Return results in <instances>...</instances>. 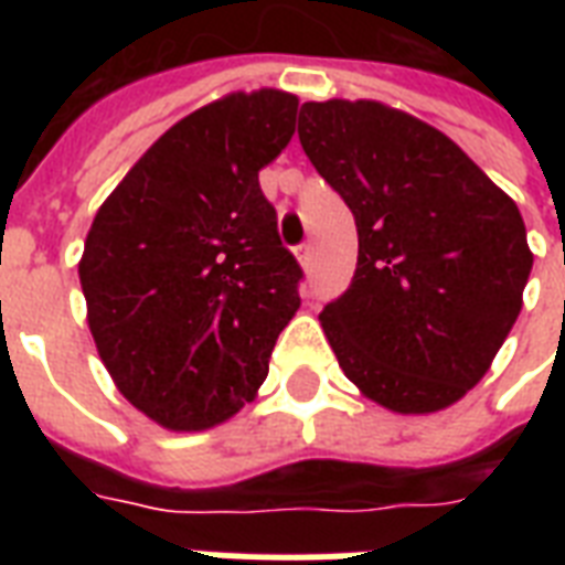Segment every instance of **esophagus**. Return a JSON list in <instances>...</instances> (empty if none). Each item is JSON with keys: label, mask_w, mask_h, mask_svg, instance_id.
<instances>
[{"label": "esophagus", "mask_w": 565, "mask_h": 565, "mask_svg": "<svg viewBox=\"0 0 565 565\" xmlns=\"http://www.w3.org/2000/svg\"><path fill=\"white\" fill-rule=\"evenodd\" d=\"M296 257H299L301 269L308 273L310 266H313V246H310V243H305V246H299V252H296Z\"/></svg>", "instance_id": "1"}]
</instances>
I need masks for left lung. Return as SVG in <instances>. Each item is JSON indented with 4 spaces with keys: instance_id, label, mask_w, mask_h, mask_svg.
I'll return each mask as SVG.
<instances>
[{
    "instance_id": "left-lung-1",
    "label": "left lung",
    "mask_w": 565,
    "mask_h": 565,
    "mask_svg": "<svg viewBox=\"0 0 565 565\" xmlns=\"http://www.w3.org/2000/svg\"><path fill=\"white\" fill-rule=\"evenodd\" d=\"M299 140L358 225L322 331L361 395L402 416L460 402L522 310L534 252L516 202L460 146L375 99L305 102Z\"/></svg>"
}]
</instances>
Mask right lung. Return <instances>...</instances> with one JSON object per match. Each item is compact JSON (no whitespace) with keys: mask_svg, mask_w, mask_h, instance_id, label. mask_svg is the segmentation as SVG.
<instances>
[{"mask_svg":"<svg viewBox=\"0 0 565 565\" xmlns=\"http://www.w3.org/2000/svg\"><path fill=\"white\" fill-rule=\"evenodd\" d=\"M299 96L207 102L154 140L102 202L78 278L114 384L167 430L228 422L296 317L301 269L257 172L296 135Z\"/></svg>","mask_w":565,"mask_h":565,"instance_id":"add662e5","label":"right lung"}]
</instances>
